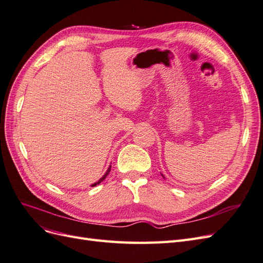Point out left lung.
I'll return each mask as SVG.
<instances>
[{
	"label": "left lung",
	"mask_w": 263,
	"mask_h": 263,
	"mask_svg": "<svg viewBox=\"0 0 263 263\" xmlns=\"http://www.w3.org/2000/svg\"><path fill=\"white\" fill-rule=\"evenodd\" d=\"M162 177H163V176H162ZM163 178H164V177H163Z\"/></svg>",
	"instance_id": "1"
}]
</instances>
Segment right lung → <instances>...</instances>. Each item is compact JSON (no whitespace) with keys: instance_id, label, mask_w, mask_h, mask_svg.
Wrapping results in <instances>:
<instances>
[{"instance_id":"right-lung-1","label":"right lung","mask_w":263,"mask_h":263,"mask_svg":"<svg viewBox=\"0 0 263 263\" xmlns=\"http://www.w3.org/2000/svg\"><path fill=\"white\" fill-rule=\"evenodd\" d=\"M109 171H110V165L108 166V169L106 170V172H105V174H104V176H103V177H102V178H101V179H100V180H99L98 182H95V183H93V184H92L91 186H95V185H98V184H100V183H101V182H102L103 180H104V179H105V178L107 177V174L109 173Z\"/></svg>"}]
</instances>
